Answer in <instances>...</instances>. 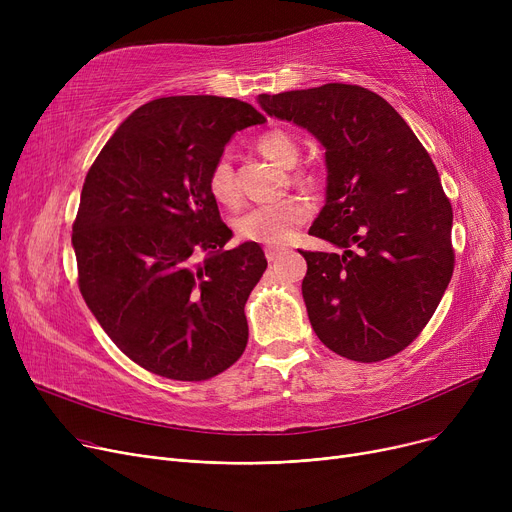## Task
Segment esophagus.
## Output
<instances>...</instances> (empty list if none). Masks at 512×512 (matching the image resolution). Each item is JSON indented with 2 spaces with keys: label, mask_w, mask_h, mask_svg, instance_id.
<instances>
[{
  "label": "esophagus",
  "mask_w": 512,
  "mask_h": 512,
  "mask_svg": "<svg viewBox=\"0 0 512 512\" xmlns=\"http://www.w3.org/2000/svg\"><path fill=\"white\" fill-rule=\"evenodd\" d=\"M282 253H284V249H280V247H267V249H265L267 261H276Z\"/></svg>",
  "instance_id": "34e87169"
}]
</instances>
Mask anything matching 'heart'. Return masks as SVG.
<instances>
[{
  "label": "heart",
  "instance_id": "b5f03b06",
  "mask_svg": "<svg viewBox=\"0 0 512 512\" xmlns=\"http://www.w3.org/2000/svg\"><path fill=\"white\" fill-rule=\"evenodd\" d=\"M257 149L261 155L284 168L294 166V161L299 157L297 141L280 128L265 130L257 139ZM207 186L211 197L218 203L228 207L238 205L240 193L228 157H220L215 161L207 178ZM309 213L311 207L301 197L261 203L240 213L234 220V230L242 240L261 242V245H282L309 218Z\"/></svg>",
  "mask_w": 512,
  "mask_h": 512
}]
</instances>
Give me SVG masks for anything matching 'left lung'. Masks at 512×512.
Here are the masks:
<instances>
[{
    "label": "left lung",
    "instance_id": "obj_1",
    "mask_svg": "<svg viewBox=\"0 0 512 512\" xmlns=\"http://www.w3.org/2000/svg\"><path fill=\"white\" fill-rule=\"evenodd\" d=\"M257 101L326 149V205L309 234L340 251H301L317 338L359 363L400 353L432 319L454 270L452 207L432 157L384 97L357 85Z\"/></svg>",
    "mask_w": 512,
    "mask_h": 512
}]
</instances>
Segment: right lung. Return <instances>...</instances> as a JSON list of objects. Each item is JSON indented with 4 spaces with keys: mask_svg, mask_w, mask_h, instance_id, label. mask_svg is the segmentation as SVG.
<instances>
[{
    "mask_svg": "<svg viewBox=\"0 0 512 512\" xmlns=\"http://www.w3.org/2000/svg\"><path fill=\"white\" fill-rule=\"evenodd\" d=\"M232 97L176 95L134 110L85 178L72 247L78 288L120 351L161 378L203 382L245 353V303L267 259L224 249L207 178L236 130L263 124Z\"/></svg>",
    "mask_w": 512,
    "mask_h": 512,
    "instance_id": "obj_1",
    "label": "right lung"
}]
</instances>
